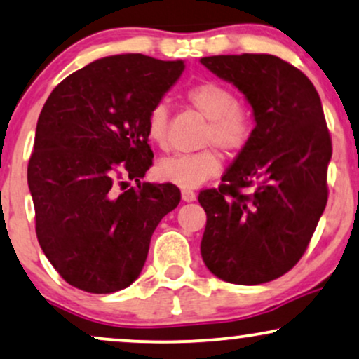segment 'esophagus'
I'll return each instance as SVG.
<instances>
[{
	"label": "esophagus",
	"instance_id": "1",
	"mask_svg": "<svg viewBox=\"0 0 359 359\" xmlns=\"http://www.w3.org/2000/svg\"><path fill=\"white\" fill-rule=\"evenodd\" d=\"M182 201L184 202L196 201V192L191 191V189H182Z\"/></svg>",
	"mask_w": 359,
	"mask_h": 359
}]
</instances>
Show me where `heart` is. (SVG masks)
<instances>
[{"label": "heart", "instance_id": "b5f03b06", "mask_svg": "<svg viewBox=\"0 0 359 359\" xmlns=\"http://www.w3.org/2000/svg\"><path fill=\"white\" fill-rule=\"evenodd\" d=\"M185 98L194 109L209 118V127L204 133L205 145H217L227 155L239 154L248 147L254 132L252 116L237 105V97L231 88L217 81H204L191 86L185 92ZM168 107L162 102L154 105L147 115V137L161 149H165L168 142ZM221 163L217 149L207 147L198 152L175 154L163 158L158 162L157 174L165 182L192 189L217 174Z\"/></svg>", "mask_w": 359, "mask_h": 359}]
</instances>
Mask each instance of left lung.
I'll use <instances>...</instances> for the list:
<instances>
[{
	"instance_id": "1",
	"label": "left lung",
	"mask_w": 359,
	"mask_h": 359,
	"mask_svg": "<svg viewBox=\"0 0 359 359\" xmlns=\"http://www.w3.org/2000/svg\"><path fill=\"white\" fill-rule=\"evenodd\" d=\"M201 63L245 95L256 120L219 189L198 194L207 214L202 259L226 283H269L299 262L325 212L332 145L321 100L303 72L274 55Z\"/></svg>"
}]
</instances>
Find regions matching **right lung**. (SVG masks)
I'll list each match as a JSON object with an SVG mask.
<instances>
[{
    "instance_id": "1",
    "label": "right lung",
    "mask_w": 359,
    "mask_h": 359,
    "mask_svg": "<svg viewBox=\"0 0 359 359\" xmlns=\"http://www.w3.org/2000/svg\"><path fill=\"white\" fill-rule=\"evenodd\" d=\"M182 72L184 62L107 56L67 76L43 107L28 162L34 229L73 287L109 294L130 286L155 227L179 205L175 185L140 179L154 157L147 115Z\"/></svg>"
}]
</instances>
